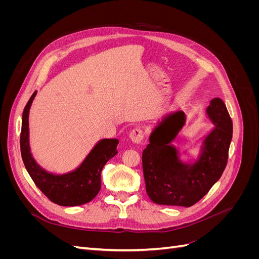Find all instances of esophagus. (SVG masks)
Wrapping results in <instances>:
<instances>
[{
  "label": "esophagus",
  "instance_id": "esophagus-1",
  "mask_svg": "<svg viewBox=\"0 0 259 259\" xmlns=\"http://www.w3.org/2000/svg\"><path fill=\"white\" fill-rule=\"evenodd\" d=\"M144 136H145V133L142 128L139 127H136L134 130H132V132L130 133V138L133 143L135 144H139L143 142L144 139Z\"/></svg>",
  "mask_w": 259,
  "mask_h": 259
}]
</instances>
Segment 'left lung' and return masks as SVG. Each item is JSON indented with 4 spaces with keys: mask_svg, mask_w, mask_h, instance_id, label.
<instances>
[{
    "mask_svg": "<svg viewBox=\"0 0 259 259\" xmlns=\"http://www.w3.org/2000/svg\"><path fill=\"white\" fill-rule=\"evenodd\" d=\"M206 113L215 127L204 140L199 161L192 165L180 162L176 148L170 145L185 123L183 111L168 116L151 133L150 143L143 151V169L147 194L156 204L190 207L223 175L232 138V121L221 98L210 101Z\"/></svg>",
    "mask_w": 259,
    "mask_h": 259,
    "instance_id": "left-lung-1",
    "label": "left lung"
}]
</instances>
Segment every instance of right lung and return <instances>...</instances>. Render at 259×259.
Returning a JSON list of instances; mask_svg holds the SVG:
<instances>
[{"instance_id":"obj_1","label":"right lung","mask_w":259,"mask_h":259,"mask_svg":"<svg viewBox=\"0 0 259 259\" xmlns=\"http://www.w3.org/2000/svg\"><path fill=\"white\" fill-rule=\"evenodd\" d=\"M36 95L32 94L22 112L20 151L25 167L35 186L55 204L82 205L96 197L101 188L100 173L105 164L117 153V139H103L92 149L81 165L64 175H54L43 169L33 159L29 146V110Z\"/></svg>"}]
</instances>
